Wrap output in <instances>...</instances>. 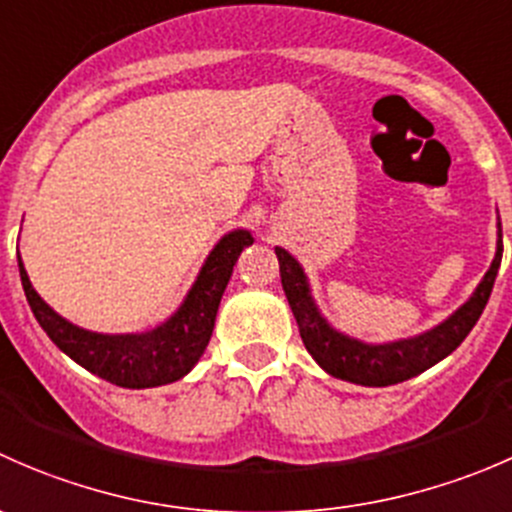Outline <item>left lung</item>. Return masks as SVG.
I'll list each match as a JSON object with an SVG mask.
<instances>
[{"mask_svg": "<svg viewBox=\"0 0 512 512\" xmlns=\"http://www.w3.org/2000/svg\"><path fill=\"white\" fill-rule=\"evenodd\" d=\"M275 255L280 260L282 289H285L302 342L307 352L312 354V359L334 379L352 381L359 386H391L418 376L421 371L431 369L433 364L446 359L476 327L478 317L488 304L490 292H493L500 260H503V230H500L498 220L495 257L480 285L468 297V302H463L451 317L443 319L428 332L381 344L361 342V339L349 337V334L332 327L319 309L312 287H309V277L304 275V267L299 265L297 257L289 255L285 247H275Z\"/></svg>", "mask_w": 512, "mask_h": 512, "instance_id": "left-lung-1", "label": "left lung"}]
</instances>
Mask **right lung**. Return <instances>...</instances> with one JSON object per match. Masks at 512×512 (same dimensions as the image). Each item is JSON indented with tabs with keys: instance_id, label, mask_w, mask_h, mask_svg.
<instances>
[{
	"instance_id": "obj_1",
	"label": "right lung",
	"mask_w": 512,
	"mask_h": 512,
	"mask_svg": "<svg viewBox=\"0 0 512 512\" xmlns=\"http://www.w3.org/2000/svg\"><path fill=\"white\" fill-rule=\"evenodd\" d=\"M252 242L255 237L245 227L225 232L205 257L180 307L156 329L141 334H101L64 319L39 297L24 270L22 257L19 277L36 322L61 352L121 389H153L183 379L198 364L213 337L215 317L232 277V267Z\"/></svg>"
}]
</instances>
